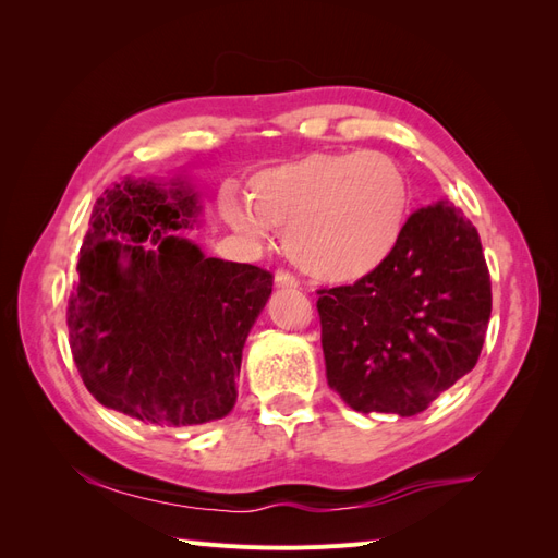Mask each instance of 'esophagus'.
Wrapping results in <instances>:
<instances>
[{"label":"esophagus","mask_w":558,"mask_h":558,"mask_svg":"<svg viewBox=\"0 0 558 558\" xmlns=\"http://www.w3.org/2000/svg\"><path fill=\"white\" fill-rule=\"evenodd\" d=\"M275 283H277V286H281V289H295V286H298V279H295V275H291V272H289V269L279 267L277 272H275Z\"/></svg>","instance_id":"esophagus-1"}]
</instances>
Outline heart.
<instances>
[{"instance_id":"heart-1","label":"heart","mask_w":558,"mask_h":558,"mask_svg":"<svg viewBox=\"0 0 558 558\" xmlns=\"http://www.w3.org/2000/svg\"><path fill=\"white\" fill-rule=\"evenodd\" d=\"M246 202L226 191V221L248 238L283 232L302 272L328 283L365 279L391 258L410 214V181L381 150L310 154L258 172Z\"/></svg>"}]
</instances>
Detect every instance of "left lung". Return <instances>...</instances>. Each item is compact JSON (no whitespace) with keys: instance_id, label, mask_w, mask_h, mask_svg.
I'll return each instance as SVG.
<instances>
[{"instance_id":"1","label":"left lung","mask_w":558,"mask_h":558,"mask_svg":"<svg viewBox=\"0 0 558 558\" xmlns=\"http://www.w3.org/2000/svg\"><path fill=\"white\" fill-rule=\"evenodd\" d=\"M316 293L328 386L363 414L424 412L475 367L492 316L480 232L449 199L408 218L377 272Z\"/></svg>"}]
</instances>
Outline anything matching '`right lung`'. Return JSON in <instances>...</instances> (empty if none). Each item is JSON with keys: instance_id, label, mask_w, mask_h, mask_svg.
<instances>
[{"instance_id": "1", "label": "right lung", "mask_w": 558, "mask_h": 558, "mask_svg": "<svg viewBox=\"0 0 558 558\" xmlns=\"http://www.w3.org/2000/svg\"><path fill=\"white\" fill-rule=\"evenodd\" d=\"M123 181L97 197L66 328L99 404L154 428L211 424L238 402L242 349L272 272L205 258L174 230L193 226L183 183Z\"/></svg>"}]
</instances>
